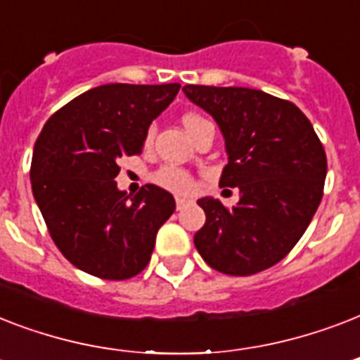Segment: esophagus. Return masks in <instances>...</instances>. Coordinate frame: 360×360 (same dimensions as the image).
I'll return each mask as SVG.
<instances>
[{"instance_id": "1", "label": "esophagus", "mask_w": 360, "mask_h": 360, "mask_svg": "<svg viewBox=\"0 0 360 360\" xmlns=\"http://www.w3.org/2000/svg\"><path fill=\"white\" fill-rule=\"evenodd\" d=\"M186 203H188V200H185V198H177V200H175V207H177V211H181Z\"/></svg>"}]
</instances>
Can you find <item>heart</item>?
<instances>
[{"label": "heart", "mask_w": 360, "mask_h": 360, "mask_svg": "<svg viewBox=\"0 0 360 360\" xmlns=\"http://www.w3.org/2000/svg\"><path fill=\"white\" fill-rule=\"evenodd\" d=\"M205 117L198 114H185L183 115V124H185V129L191 132L192 129H196L198 124L205 123ZM153 134H155V127L147 130V140H151ZM153 181L157 183L158 186H162L166 191L174 192V194H192V192L196 191V183H194V177H192L186 169L179 168V166H162L160 169L155 172L153 175Z\"/></svg>", "instance_id": "obj_1"}]
</instances>
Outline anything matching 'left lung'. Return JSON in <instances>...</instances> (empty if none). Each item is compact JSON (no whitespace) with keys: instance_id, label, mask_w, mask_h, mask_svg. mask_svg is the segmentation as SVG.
I'll list each match as a JSON object with an SVG mask.
<instances>
[{"instance_id":"left-lung-1","label":"left lung","mask_w":360,"mask_h":360,"mask_svg":"<svg viewBox=\"0 0 360 360\" xmlns=\"http://www.w3.org/2000/svg\"><path fill=\"white\" fill-rule=\"evenodd\" d=\"M183 91L224 134L220 186L240 191L233 207L198 200L205 224L194 245L214 271L262 273L290 254L318 211L327 175L323 143L295 104L259 89L191 84Z\"/></svg>"}]
</instances>
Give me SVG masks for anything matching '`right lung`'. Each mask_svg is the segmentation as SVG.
Segmentation results:
<instances>
[{
  "mask_svg": "<svg viewBox=\"0 0 360 360\" xmlns=\"http://www.w3.org/2000/svg\"><path fill=\"white\" fill-rule=\"evenodd\" d=\"M179 84H106L82 93L42 127L31 158V188L59 252L104 280H127L147 267L158 228L175 211L169 192L117 191L121 157L140 155L151 121Z\"/></svg>",
  "mask_w": 360,
  "mask_h": 360,
  "instance_id": "right-lung-1",
  "label": "right lung"
}]
</instances>
